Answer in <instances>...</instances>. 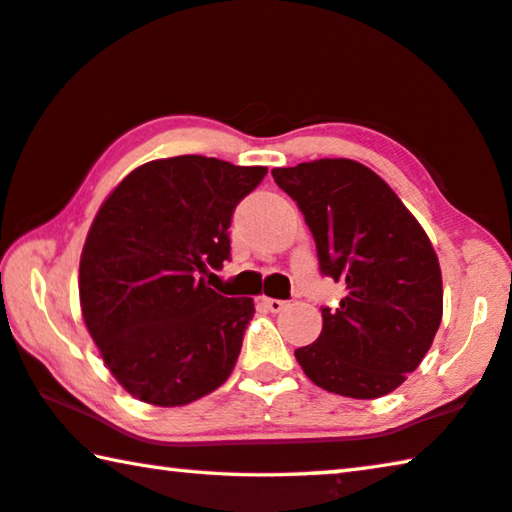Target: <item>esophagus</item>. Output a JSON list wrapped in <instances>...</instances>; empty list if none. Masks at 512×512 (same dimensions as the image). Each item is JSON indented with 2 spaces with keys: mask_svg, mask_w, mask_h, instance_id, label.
<instances>
[{
  "mask_svg": "<svg viewBox=\"0 0 512 512\" xmlns=\"http://www.w3.org/2000/svg\"><path fill=\"white\" fill-rule=\"evenodd\" d=\"M263 304L270 313H281L283 308H288V301L283 299H270V297H263Z\"/></svg>",
  "mask_w": 512,
  "mask_h": 512,
  "instance_id": "obj_1",
  "label": "esophagus"
}]
</instances>
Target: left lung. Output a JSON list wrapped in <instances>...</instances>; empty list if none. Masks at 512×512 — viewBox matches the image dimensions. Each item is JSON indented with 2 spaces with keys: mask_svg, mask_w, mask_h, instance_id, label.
Instances as JSON below:
<instances>
[{
  "mask_svg": "<svg viewBox=\"0 0 512 512\" xmlns=\"http://www.w3.org/2000/svg\"><path fill=\"white\" fill-rule=\"evenodd\" d=\"M272 177L304 213L322 272L347 286L338 308H322L320 338L295 349L297 363L333 395H390L422 363L442 320L429 236L395 190L351 158L274 167Z\"/></svg>",
  "mask_w": 512,
  "mask_h": 512,
  "instance_id": "8db88e82",
  "label": "left lung"
}]
</instances>
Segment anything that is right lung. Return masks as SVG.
<instances>
[{
	"instance_id": "right-lung-1",
	"label": "right lung",
	"mask_w": 512,
	"mask_h": 512,
	"mask_svg": "<svg viewBox=\"0 0 512 512\" xmlns=\"http://www.w3.org/2000/svg\"><path fill=\"white\" fill-rule=\"evenodd\" d=\"M265 174L206 156L158 158L99 206L79 263L81 315L131 397L186 406L231 376L254 299L217 295L201 274L229 258L233 208Z\"/></svg>"
}]
</instances>
